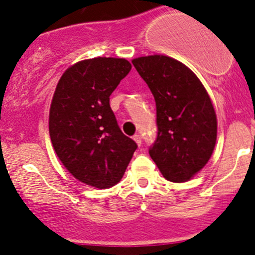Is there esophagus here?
Wrapping results in <instances>:
<instances>
[{"label":"esophagus","mask_w":255,"mask_h":255,"mask_svg":"<svg viewBox=\"0 0 255 255\" xmlns=\"http://www.w3.org/2000/svg\"><path fill=\"white\" fill-rule=\"evenodd\" d=\"M133 140H134V142L137 143V145H140V144H142V139H140V135H138V134L133 135Z\"/></svg>","instance_id":"1"}]
</instances>
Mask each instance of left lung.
Listing matches in <instances>:
<instances>
[{
  "label": "left lung",
  "instance_id": "left-lung-1",
  "mask_svg": "<svg viewBox=\"0 0 255 255\" xmlns=\"http://www.w3.org/2000/svg\"><path fill=\"white\" fill-rule=\"evenodd\" d=\"M156 105L158 137L149 149L166 180L189 181L205 168L217 139V117L206 89L191 69L166 55L132 60Z\"/></svg>",
  "mask_w": 255,
  "mask_h": 255
}]
</instances>
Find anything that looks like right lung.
<instances>
[{"mask_svg":"<svg viewBox=\"0 0 255 255\" xmlns=\"http://www.w3.org/2000/svg\"><path fill=\"white\" fill-rule=\"evenodd\" d=\"M132 65L123 58L85 59L69 66L49 111L51 144L66 170L96 189L121 181L137 144L121 132L110 96Z\"/></svg>","mask_w":255,"mask_h":255,"instance_id":"1","label":"right lung"}]
</instances>
